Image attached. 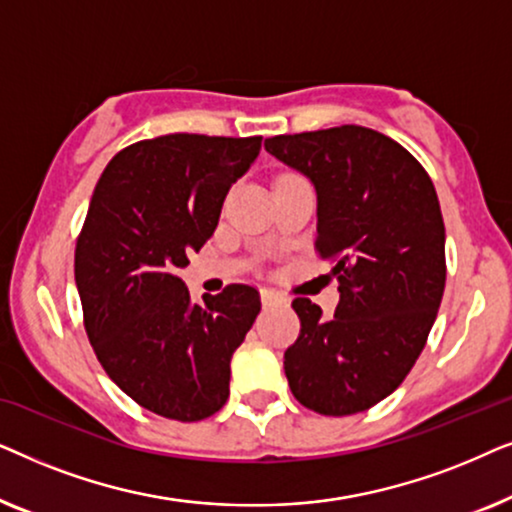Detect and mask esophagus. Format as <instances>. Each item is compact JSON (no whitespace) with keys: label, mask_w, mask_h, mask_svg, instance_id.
Listing matches in <instances>:
<instances>
[{"label":"esophagus","mask_w":512,"mask_h":512,"mask_svg":"<svg viewBox=\"0 0 512 512\" xmlns=\"http://www.w3.org/2000/svg\"><path fill=\"white\" fill-rule=\"evenodd\" d=\"M261 300H263V305L265 307H270V305H277V303H282V296H279L277 291H272V289H261Z\"/></svg>","instance_id":"1"}]
</instances>
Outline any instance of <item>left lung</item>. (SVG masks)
Segmentation results:
<instances>
[{"label": "left lung", "instance_id": "8db88e82", "mask_svg": "<svg viewBox=\"0 0 512 512\" xmlns=\"http://www.w3.org/2000/svg\"><path fill=\"white\" fill-rule=\"evenodd\" d=\"M265 151L310 179L317 254L340 279L331 319L293 300L300 335L284 354L293 396L345 417L394 394L422 354L445 291V226L424 167L382 132L277 135Z\"/></svg>", "mask_w": 512, "mask_h": 512}]
</instances>
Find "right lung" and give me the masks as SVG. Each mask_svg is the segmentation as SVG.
I'll list each match as a JSON object with an SVG mask.
<instances>
[{"label": "right lung", "mask_w": 512, "mask_h": 512, "mask_svg": "<svg viewBox=\"0 0 512 512\" xmlns=\"http://www.w3.org/2000/svg\"><path fill=\"white\" fill-rule=\"evenodd\" d=\"M261 137L163 135L116 153L90 198L74 277L107 375L142 408L198 422L228 401L230 359L261 312L254 286L193 303L177 270L219 223Z\"/></svg>", "instance_id": "obj_1"}]
</instances>
